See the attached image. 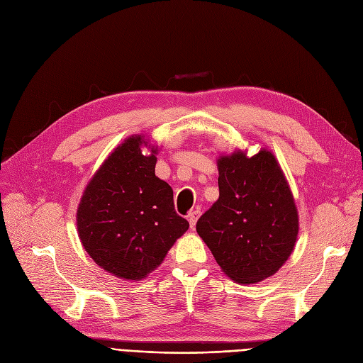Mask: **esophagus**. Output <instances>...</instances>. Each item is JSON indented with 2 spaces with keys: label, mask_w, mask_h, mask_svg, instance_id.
Here are the masks:
<instances>
[{
  "label": "esophagus",
  "mask_w": 363,
  "mask_h": 363,
  "mask_svg": "<svg viewBox=\"0 0 363 363\" xmlns=\"http://www.w3.org/2000/svg\"><path fill=\"white\" fill-rule=\"evenodd\" d=\"M199 216H200V211H191L190 215H188V223H190L191 228H196Z\"/></svg>",
  "instance_id": "esophagus-1"
}]
</instances>
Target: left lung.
<instances>
[{"label": "left lung", "instance_id": "left-lung-1", "mask_svg": "<svg viewBox=\"0 0 363 363\" xmlns=\"http://www.w3.org/2000/svg\"><path fill=\"white\" fill-rule=\"evenodd\" d=\"M219 197L197 233L230 279L254 285L279 272L294 252L299 218L274 154L261 148L218 157Z\"/></svg>", "mask_w": 363, "mask_h": 363}]
</instances>
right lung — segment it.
Wrapping results in <instances>:
<instances>
[{
	"label": "right lung",
	"mask_w": 363,
	"mask_h": 363,
	"mask_svg": "<svg viewBox=\"0 0 363 363\" xmlns=\"http://www.w3.org/2000/svg\"><path fill=\"white\" fill-rule=\"evenodd\" d=\"M157 152L144 135L124 139L91 177L77 209L78 238L90 258L124 280L145 279L190 227L173 208L170 185L155 177Z\"/></svg>",
	"instance_id": "1"
}]
</instances>
